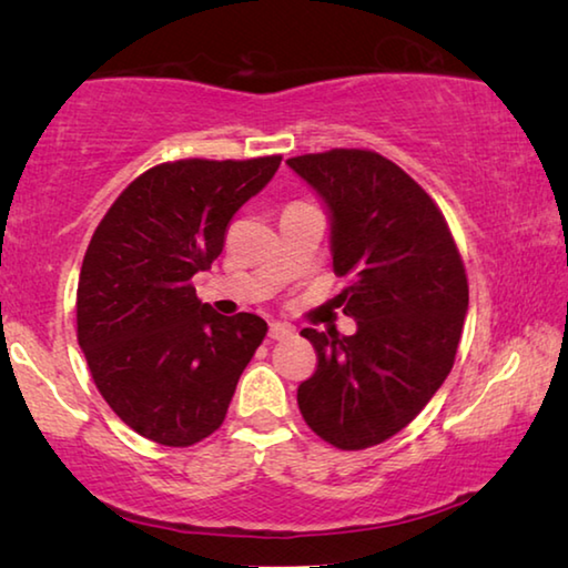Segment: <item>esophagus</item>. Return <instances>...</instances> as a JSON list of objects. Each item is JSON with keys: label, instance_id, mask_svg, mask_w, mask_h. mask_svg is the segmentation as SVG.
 <instances>
[{"label": "esophagus", "instance_id": "1", "mask_svg": "<svg viewBox=\"0 0 568 568\" xmlns=\"http://www.w3.org/2000/svg\"><path fill=\"white\" fill-rule=\"evenodd\" d=\"M293 333H295V328H293V325H287V323H271V331H267V335H271L273 341L291 338Z\"/></svg>", "mask_w": 568, "mask_h": 568}]
</instances>
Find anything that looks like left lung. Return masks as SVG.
Listing matches in <instances>:
<instances>
[{
  "label": "left lung",
  "instance_id": "obj_1",
  "mask_svg": "<svg viewBox=\"0 0 568 568\" xmlns=\"http://www.w3.org/2000/svg\"><path fill=\"white\" fill-rule=\"evenodd\" d=\"M331 213L338 295L355 321L301 335L318 368L297 388L307 426L331 446H378L418 416L454 368L468 311L460 253L438 205L396 162L371 150L287 160Z\"/></svg>",
  "mask_w": 568,
  "mask_h": 568
}]
</instances>
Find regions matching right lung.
Masks as SVG:
<instances>
[{"instance_id":"right-lung-1","label":"right lung","mask_w":568,"mask_h":568,"mask_svg":"<svg viewBox=\"0 0 568 568\" xmlns=\"http://www.w3.org/2000/svg\"><path fill=\"white\" fill-rule=\"evenodd\" d=\"M281 155L178 160L142 172L94 230L77 285V341L132 430L185 448L223 426L267 323L200 303L192 275L223 253L233 215Z\"/></svg>"}]
</instances>
